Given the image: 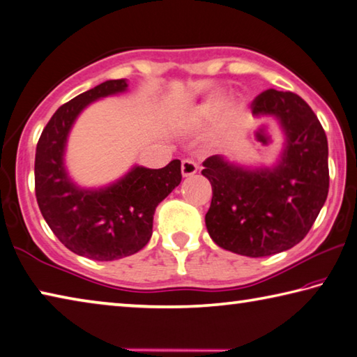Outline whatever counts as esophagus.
Masks as SVG:
<instances>
[{"label":"esophagus","instance_id":"esophagus-1","mask_svg":"<svg viewBox=\"0 0 357 357\" xmlns=\"http://www.w3.org/2000/svg\"><path fill=\"white\" fill-rule=\"evenodd\" d=\"M197 170H198V165L192 159H184L183 164H181V173H183L184 178L195 174Z\"/></svg>","mask_w":357,"mask_h":357}]
</instances>
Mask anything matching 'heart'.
Returning a JSON list of instances; mask_svg holds the SVG:
<instances>
[{"label": "heart", "mask_w": 357, "mask_h": 357, "mask_svg": "<svg viewBox=\"0 0 357 357\" xmlns=\"http://www.w3.org/2000/svg\"><path fill=\"white\" fill-rule=\"evenodd\" d=\"M219 110H220L219 102H204L203 105L197 107L195 116L198 119H211V118H214L217 113H219Z\"/></svg>", "instance_id": "obj_1"}]
</instances>
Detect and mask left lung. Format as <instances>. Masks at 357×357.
I'll return each mask as SVG.
<instances>
[{"label": "left lung", "mask_w": 357, "mask_h": 357, "mask_svg": "<svg viewBox=\"0 0 357 357\" xmlns=\"http://www.w3.org/2000/svg\"><path fill=\"white\" fill-rule=\"evenodd\" d=\"M255 118L274 119L283 148L273 165L247 167L225 155L203 162L213 200L204 217L222 249L252 258L291 249L309 233L329 190L328 138L304 99L268 89L252 104Z\"/></svg>", "instance_id": "8db88e82"}]
</instances>
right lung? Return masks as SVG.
<instances>
[{"label": "right lung", "mask_w": 357, "mask_h": 357, "mask_svg": "<svg viewBox=\"0 0 357 357\" xmlns=\"http://www.w3.org/2000/svg\"><path fill=\"white\" fill-rule=\"evenodd\" d=\"M129 83L107 80L58 108L36 148V198L55 236L77 255L113 261L134 255L149 243L154 211L181 183V160L159 170L134 165L102 187L78 185L66 167L72 128L96 100L128 91Z\"/></svg>", "instance_id": "add662e5"}]
</instances>
